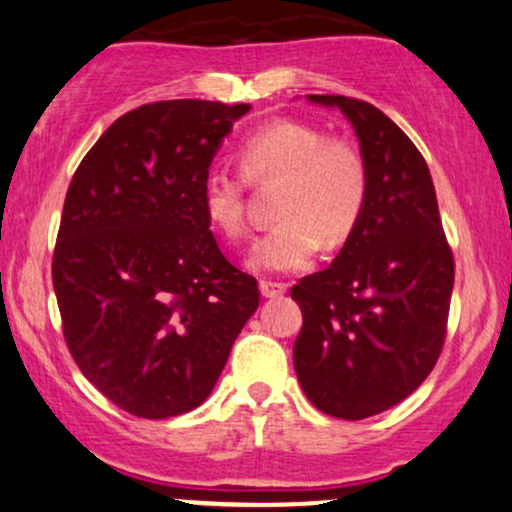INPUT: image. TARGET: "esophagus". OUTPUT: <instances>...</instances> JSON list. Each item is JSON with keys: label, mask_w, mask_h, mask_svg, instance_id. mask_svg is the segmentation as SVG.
<instances>
[{"label": "esophagus", "mask_w": 512, "mask_h": 512, "mask_svg": "<svg viewBox=\"0 0 512 512\" xmlns=\"http://www.w3.org/2000/svg\"><path fill=\"white\" fill-rule=\"evenodd\" d=\"M260 291H262L264 298H279V296H284V293H286V284H281V281L262 279L260 281Z\"/></svg>", "instance_id": "esophagus-1"}]
</instances>
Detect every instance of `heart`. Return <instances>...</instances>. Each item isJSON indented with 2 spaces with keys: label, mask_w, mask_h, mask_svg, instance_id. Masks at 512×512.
Instances as JSON below:
<instances>
[{
  "label": "heart",
  "mask_w": 512,
  "mask_h": 512,
  "mask_svg": "<svg viewBox=\"0 0 512 512\" xmlns=\"http://www.w3.org/2000/svg\"><path fill=\"white\" fill-rule=\"evenodd\" d=\"M240 175L211 168L202 180L204 216L221 236L250 233L248 182H279L274 216L279 221L257 238L250 267L296 272L325 245L342 248L354 236L368 204L366 158L349 139L327 137L320 127L274 120L252 132L238 149Z\"/></svg>",
  "instance_id": "b5f03b06"
}]
</instances>
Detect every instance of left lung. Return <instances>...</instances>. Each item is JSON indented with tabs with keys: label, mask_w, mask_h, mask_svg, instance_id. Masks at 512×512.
I'll return each instance as SVG.
<instances>
[{
	"label": "left lung",
	"mask_w": 512,
	"mask_h": 512,
	"mask_svg": "<svg viewBox=\"0 0 512 512\" xmlns=\"http://www.w3.org/2000/svg\"><path fill=\"white\" fill-rule=\"evenodd\" d=\"M308 101L337 105L354 125L370 190L334 262L291 289L303 313L293 366L317 409L358 421L407 399L436 366L455 260L431 173L407 134L366 101Z\"/></svg>",
	"instance_id": "8db88e82"
}]
</instances>
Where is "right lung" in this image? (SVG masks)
Listing matches in <instances>:
<instances>
[{
	"label": "right lung",
	"instance_id": "add662e5",
	"mask_svg": "<svg viewBox=\"0 0 512 512\" xmlns=\"http://www.w3.org/2000/svg\"><path fill=\"white\" fill-rule=\"evenodd\" d=\"M248 103L129 110L76 168L52 255L64 342L110 402L142 419L185 414L214 390L260 305L223 257L202 180Z\"/></svg>",
	"mask_w": 512,
	"mask_h": 512
}]
</instances>
